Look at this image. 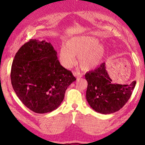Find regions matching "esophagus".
Instances as JSON below:
<instances>
[{"label":"esophagus","mask_w":145,"mask_h":145,"mask_svg":"<svg viewBox=\"0 0 145 145\" xmlns=\"http://www.w3.org/2000/svg\"><path fill=\"white\" fill-rule=\"evenodd\" d=\"M73 75H74L75 76H76V77L77 78H78L80 77H82V76H83V75L82 74V73H80V72H73Z\"/></svg>","instance_id":"obj_1"}]
</instances>
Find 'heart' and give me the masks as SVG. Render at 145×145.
<instances>
[{"label": "heart", "instance_id": "1", "mask_svg": "<svg viewBox=\"0 0 145 145\" xmlns=\"http://www.w3.org/2000/svg\"><path fill=\"white\" fill-rule=\"evenodd\" d=\"M98 43V39L90 36H78L68 39L65 46H62L59 52L61 65L65 69H71L77 62V56L80 57V63L83 69H95L105 53V48Z\"/></svg>", "mask_w": 145, "mask_h": 145}]
</instances>
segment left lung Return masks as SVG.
I'll list each match as a JSON object with an SVG mask.
<instances>
[{"label":"left lung","instance_id":"8db88e82","mask_svg":"<svg viewBox=\"0 0 145 145\" xmlns=\"http://www.w3.org/2000/svg\"><path fill=\"white\" fill-rule=\"evenodd\" d=\"M88 82L86 98L95 111L110 114L120 110L130 99L136 81L130 85L113 84L106 70L105 63L85 73Z\"/></svg>","mask_w":145,"mask_h":145}]
</instances>
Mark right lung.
<instances>
[{
  "mask_svg": "<svg viewBox=\"0 0 145 145\" xmlns=\"http://www.w3.org/2000/svg\"><path fill=\"white\" fill-rule=\"evenodd\" d=\"M10 78L20 100L37 113L56 110L68 87L76 80L61 65L50 43L36 39H30L15 54Z\"/></svg>",
  "mask_w": 145,
  "mask_h": 145,
  "instance_id": "1",
  "label": "right lung"
}]
</instances>
